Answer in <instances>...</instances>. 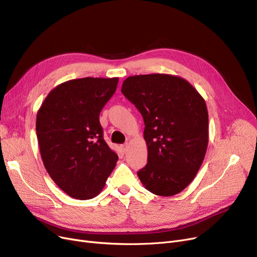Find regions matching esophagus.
Instances as JSON below:
<instances>
[{"instance_id": "esophagus-1", "label": "esophagus", "mask_w": 257, "mask_h": 257, "mask_svg": "<svg viewBox=\"0 0 257 257\" xmlns=\"http://www.w3.org/2000/svg\"><path fill=\"white\" fill-rule=\"evenodd\" d=\"M120 149H121V151H123V153H126L127 150H128V144L121 145V146H120Z\"/></svg>"}]
</instances>
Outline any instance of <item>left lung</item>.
Returning <instances> with one entry per match:
<instances>
[{
  "label": "left lung",
  "mask_w": 257,
  "mask_h": 257,
  "mask_svg": "<svg viewBox=\"0 0 257 257\" xmlns=\"http://www.w3.org/2000/svg\"><path fill=\"white\" fill-rule=\"evenodd\" d=\"M120 90L145 123L148 163L139 178L157 196L179 194L194 180L206 153L204 99L186 80L167 74L128 77Z\"/></svg>",
  "instance_id": "left-lung-1"
}]
</instances>
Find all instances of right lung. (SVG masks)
Here are the masks:
<instances>
[{"label":"right lung","instance_id":"1","mask_svg":"<svg viewBox=\"0 0 257 257\" xmlns=\"http://www.w3.org/2000/svg\"><path fill=\"white\" fill-rule=\"evenodd\" d=\"M118 78L74 79L50 91L36 116L45 168L72 198L96 197L118 159L103 138L100 112L115 92Z\"/></svg>","mask_w":257,"mask_h":257}]
</instances>
